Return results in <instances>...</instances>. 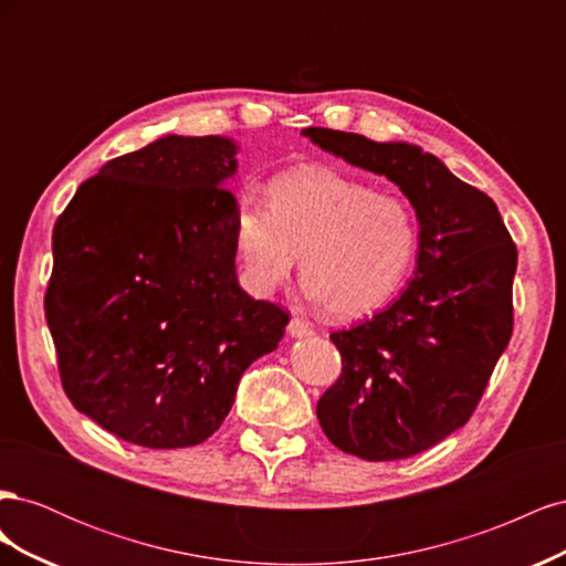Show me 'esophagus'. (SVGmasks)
<instances>
[{"instance_id":"34e87169","label":"esophagus","mask_w":566,"mask_h":566,"mask_svg":"<svg viewBox=\"0 0 566 566\" xmlns=\"http://www.w3.org/2000/svg\"><path fill=\"white\" fill-rule=\"evenodd\" d=\"M287 333L293 337H310L314 335V325L304 318H293L287 323Z\"/></svg>"}]
</instances>
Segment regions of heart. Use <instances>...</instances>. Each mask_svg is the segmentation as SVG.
<instances>
[{
  "mask_svg": "<svg viewBox=\"0 0 566 566\" xmlns=\"http://www.w3.org/2000/svg\"><path fill=\"white\" fill-rule=\"evenodd\" d=\"M264 205L243 200L231 241L241 281L269 295L300 273L306 295L337 318L385 304L413 266L420 229L410 202L328 167H297L273 177Z\"/></svg>",
  "mask_w": 566,
  "mask_h": 566,
  "instance_id": "obj_1",
  "label": "heart"
}]
</instances>
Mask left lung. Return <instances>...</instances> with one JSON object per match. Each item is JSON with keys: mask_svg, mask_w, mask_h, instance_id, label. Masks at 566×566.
Returning <instances> with one entry per match:
<instances>
[{"mask_svg": "<svg viewBox=\"0 0 566 566\" xmlns=\"http://www.w3.org/2000/svg\"><path fill=\"white\" fill-rule=\"evenodd\" d=\"M333 156L397 184L416 208V279L385 312L331 335L337 382L316 416L339 451L410 458L465 424L512 337L517 248L495 202L413 144L302 129Z\"/></svg>", "mask_w": 566, "mask_h": 566, "instance_id": "8db88e82", "label": "left lung"}]
</instances>
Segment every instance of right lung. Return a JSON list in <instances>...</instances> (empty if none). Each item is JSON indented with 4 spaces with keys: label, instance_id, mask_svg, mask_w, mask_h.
<instances>
[{
    "label": "right lung",
    "instance_id": "1",
    "mask_svg": "<svg viewBox=\"0 0 566 566\" xmlns=\"http://www.w3.org/2000/svg\"><path fill=\"white\" fill-rule=\"evenodd\" d=\"M235 144L169 134L84 181L56 219L44 314L80 413L146 449L224 422L290 314L238 285Z\"/></svg>",
    "mask_w": 566,
    "mask_h": 566
}]
</instances>
